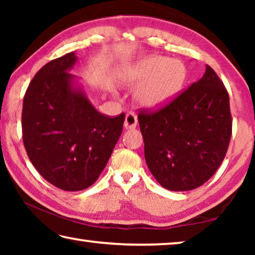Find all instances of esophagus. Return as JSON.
I'll use <instances>...</instances> for the list:
<instances>
[{"instance_id":"obj_1","label":"esophagus","mask_w":255,"mask_h":255,"mask_svg":"<svg viewBox=\"0 0 255 255\" xmlns=\"http://www.w3.org/2000/svg\"><path fill=\"white\" fill-rule=\"evenodd\" d=\"M137 116L135 115V112L129 111L128 114L126 115V118H125V124L124 126L126 129H132L137 126Z\"/></svg>"}]
</instances>
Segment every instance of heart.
Masks as SVG:
<instances>
[{
  "label": "heart",
  "mask_w": 255,
  "mask_h": 255,
  "mask_svg": "<svg viewBox=\"0 0 255 255\" xmlns=\"http://www.w3.org/2000/svg\"><path fill=\"white\" fill-rule=\"evenodd\" d=\"M187 77V68L180 60L164 56H152L129 72L127 82L140 85L135 92V100L140 107L157 109L170 103L178 96Z\"/></svg>",
  "instance_id": "obj_1"
}]
</instances>
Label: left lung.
Segmentation results:
<instances>
[{"label":"left lung","mask_w":255,"mask_h":255,"mask_svg":"<svg viewBox=\"0 0 255 255\" xmlns=\"http://www.w3.org/2000/svg\"><path fill=\"white\" fill-rule=\"evenodd\" d=\"M149 171L163 188L188 191L207 182L232 136L230 96L209 65L201 79L156 110L138 114Z\"/></svg>","instance_id":"obj_1"}]
</instances>
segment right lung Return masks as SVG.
Wrapping results in <instances>:
<instances>
[{
  "label": "right lung",
  "mask_w": 255,
  "mask_h": 255,
  "mask_svg": "<svg viewBox=\"0 0 255 255\" xmlns=\"http://www.w3.org/2000/svg\"><path fill=\"white\" fill-rule=\"evenodd\" d=\"M74 51L50 60L30 82L23 98L22 139L28 157L45 180L80 191L98 180L123 131L125 114H100L67 71Z\"/></svg>",
  "instance_id": "1"
}]
</instances>
